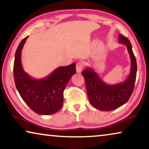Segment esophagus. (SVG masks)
Segmentation results:
<instances>
[{
    "label": "esophagus",
    "mask_w": 149,
    "mask_h": 149,
    "mask_svg": "<svg viewBox=\"0 0 149 149\" xmlns=\"http://www.w3.org/2000/svg\"><path fill=\"white\" fill-rule=\"evenodd\" d=\"M84 67V63L83 62L79 61L76 64V72L77 73H80Z\"/></svg>",
    "instance_id": "34e87169"
}]
</instances>
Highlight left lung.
<instances>
[{
    "instance_id": "8db88e82",
    "label": "left lung",
    "mask_w": 149,
    "mask_h": 149,
    "mask_svg": "<svg viewBox=\"0 0 149 149\" xmlns=\"http://www.w3.org/2000/svg\"><path fill=\"white\" fill-rule=\"evenodd\" d=\"M119 43L127 47L130 54V74L123 82L116 84H107L92 68H87L81 72L86 81V91L89 101L92 105L101 111L117 109L129 100L132 94L136 81L137 65L135 56L129 39L119 34Z\"/></svg>"
}]
</instances>
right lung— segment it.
<instances>
[{
  "label": "right lung",
  "mask_w": 149,
  "mask_h": 149,
  "mask_svg": "<svg viewBox=\"0 0 149 149\" xmlns=\"http://www.w3.org/2000/svg\"><path fill=\"white\" fill-rule=\"evenodd\" d=\"M28 37L22 40L15 53L13 67L15 86L22 99L35 113L55 114L63 106V91L76 73L75 63L57 68L43 78H33L24 71L21 63V52Z\"/></svg>",
  "instance_id": "1"
}]
</instances>
